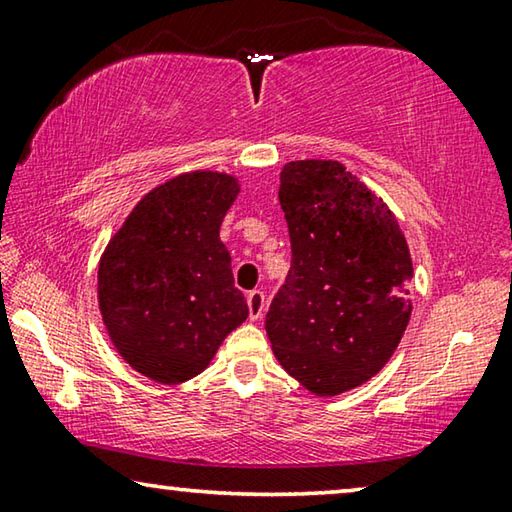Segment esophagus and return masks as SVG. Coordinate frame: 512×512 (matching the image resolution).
<instances>
[{
    "instance_id": "obj_1",
    "label": "esophagus",
    "mask_w": 512,
    "mask_h": 512,
    "mask_svg": "<svg viewBox=\"0 0 512 512\" xmlns=\"http://www.w3.org/2000/svg\"><path fill=\"white\" fill-rule=\"evenodd\" d=\"M246 302H248V316L250 320H259L264 316V309H266V298H264V291H250L246 296Z\"/></svg>"
}]
</instances>
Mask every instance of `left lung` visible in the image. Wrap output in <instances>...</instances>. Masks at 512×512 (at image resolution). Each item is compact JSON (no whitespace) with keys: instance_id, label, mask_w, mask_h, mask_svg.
Here are the masks:
<instances>
[{"instance_id":"left-lung-1","label":"left lung","mask_w":512,"mask_h":512,"mask_svg":"<svg viewBox=\"0 0 512 512\" xmlns=\"http://www.w3.org/2000/svg\"><path fill=\"white\" fill-rule=\"evenodd\" d=\"M291 268L266 314L280 366L334 397L377 375L411 318L413 262L395 214L336 160L280 173Z\"/></svg>"}]
</instances>
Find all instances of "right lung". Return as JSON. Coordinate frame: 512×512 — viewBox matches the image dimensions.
I'll return each mask as SVG.
<instances>
[{
  "mask_svg": "<svg viewBox=\"0 0 512 512\" xmlns=\"http://www.w3.org/2000/svg\"><path fill=\"white\" fill-rule=\"evenodd\" d=\"M237 194L228 173H180L151 189L103 250V325L121 359L158 384L201 375L248 318L219 237Z\"/></svg>",
  "mask_w": 512,
  "mask_h": 512,
  "instance_id": "1",
  "label": "right lung"
}]
</instances>
